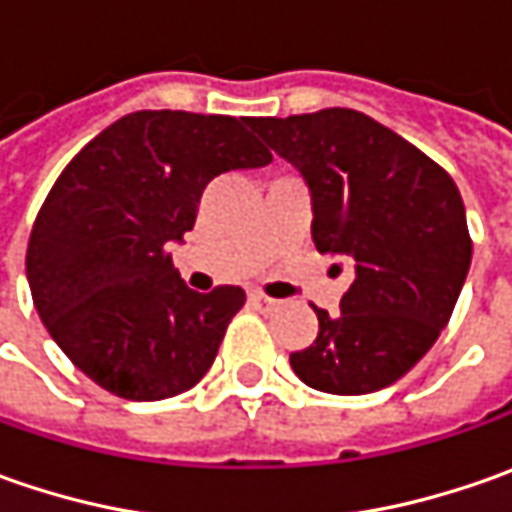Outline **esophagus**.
Returning a JSON list of instances; mask_svg holds the SVG:
<instances>
[{
  "instance_id": "1",
  "label": "esophagus",
  "mask_w": 512,
  "mask_h": 512,
  "mask_svg": "<svg viewBox=\"0 0 512 512\" xmlns=\"http://www.w3.org/2000/svg\"><path fill=\"white\" fill-rule=\"evenodd\" d=\"M247 299H250V305L259 307V310H273V307L279 305L276 299H270V296H265V293H259V290H253V293H250Z\"/></svg>"
}]
</instances>
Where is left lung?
<instances>
[{
	"label": "left lung",
	"instance_id": "8db88e82",
	"mask_svg": "<svg viewBox=\"0 0 512 512\" xmlns=\"http://www.w3.org/2000/svg\"><path fill=\"white\" fill-rule=\"evenodd\" d=\"M247 125L302 173L313 242L353 265L336 316L290 353L313 390L362 396L399 382L436 344L462 293L473 239L456 182L399 133L350 108ZM339 267V265H333Z\"/></svg>",
	"mask_w": 512,
	"mask_h": 512
}]
</instances>
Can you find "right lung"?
<instances>
[{
    "instance_id": "1",
    "label": "right lung",
    "mask_w": 512,
    "mask_h": 512,
    "mask_svg": "<svg viewBox=\"0 0 512 512\" xmlns=\"http://www.w3.org/2000/svg\"><path fill=\"white\" fill-rule=\"evenodd\" d=\"M270 159L245 116L187 110L128 113L70 159L36 213L25 267L39 319L90 382L130 402L202 382L245 290H190L168 245L193 230L210 179Z\"/></svg>"
}]
</instances>
